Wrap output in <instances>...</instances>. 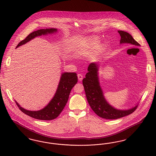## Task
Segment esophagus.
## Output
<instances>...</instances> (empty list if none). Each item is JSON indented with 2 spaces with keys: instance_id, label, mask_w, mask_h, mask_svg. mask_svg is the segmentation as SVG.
I'll return each mask as SVG.
<instances>
[{
  "instance_id": "1",
  "label": "esophagus",
  "mask_w": 156,
  "mask_h": 156,
  "mask_svg": "<svg viewBox=\"0 0 156 156\" xmlns=\"http://www.w3.org/2000/svg\"><path fill=\"white\" fill-rule=\"evenodd\" d=\"M77 76H78V80H79L80 81H82V79H83V76H82V75L81 74H78Z\"/></svg>"
}]
</instances>
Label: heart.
Returning <instances> with one entry per match:
<instances>
[{"label": "heart", "mask_w": 156, "mask_h": 156, "mask_svg": "<svg viewBox=\"0 0 156 156\" xmlns=\"http://www.w3.org/2000/svg\"><path fill=\"white\" fill-rule=\"evenodd\" d=\"M98 41H94V43H93V46L94 47H97V46H98Z\"/></svg>", "instance_id": "1"}]
</instances>
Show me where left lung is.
I'll return each instance as SVG.
<instances>
[{"label": "left lung", "mask_w": 156, "mask_h": 156, "mask_svg": "<svg viewBox=\"0 0 156 156\" xmlns=\"http://www.w3.org/2000/svg\"><path fill=\"white\" fill-rule=\"evenodd\" d=\"M121 37L120 43H129L134 45H140L133 37L128 33L119 30ZM88 73L82 80L87 101L91 109L101 118L106 119H117L127 116L137 109V105L130 109L119 110L114 108L107 102L104 98L98 78V65L91 63L88 68Z\"/></svg>", "instance_id": "obj_1"}]
</instances>
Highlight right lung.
<instances>
[{
	"label": "right lung",
	"mask_w": 156,
	"mask_h": 156,
	"mask_svg": "<svg viewBox=\"0 0 156 156\" xmlns=\"http://www.w3.org/2000/svg\"><path fill=\"white\" fill-rule=\"evenodd\" d=\"M56 29H40L31 33L22 41H21L16 48L29 42L37 36L53 33L56 32ZM78 82V77L75 73H64L61 75L59 84L55 94L51 101L44 108L38 111H27L22 108L15 101L16 104L21 111L31 118L38 120H50L55 119L59 116L61 112L66 105L71 89Z\"/></svg>",
	"instance_id": "add662e5"
}]
</instances>
